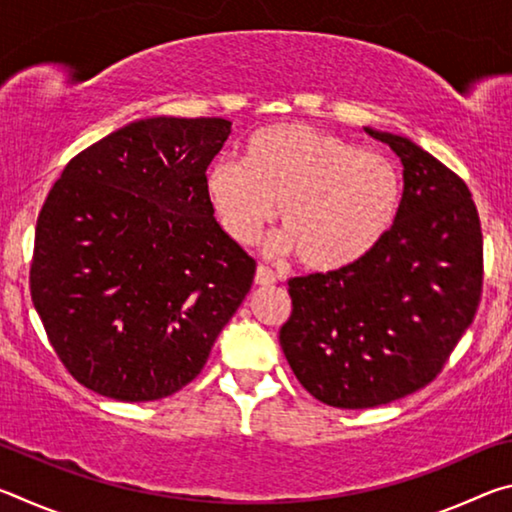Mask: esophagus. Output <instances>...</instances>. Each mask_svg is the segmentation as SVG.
<instances>
[{
	"label": "esophagus",
	"mask_w": 512,
	"mask_h": 512,
	"mask_svg": "<svg viewBox=\"0 0 512 512\" xmlns=\"http://www.w3.org/2000/svg\"><path fill=\"white\" fill-rule=\"evenodd\" d=\"M277 282L275 273L271 271L268 266H257L255 271V284H259V287H273V284Z\"/></svg>",
	"instance_id": "obj_1"
}]
</instances>
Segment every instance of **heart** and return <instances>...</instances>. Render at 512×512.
I'll list each match as a JSON object with an SVG mask.
<instances>
[{
  "instance_id": "1",
  "label": "heart",
  "mask_w": 512,
  "mask_h": 512,
  "mask_svg": "<svg viewBox=\"0 0 512 512\" xmlns=\"http://www.w3.org/2000/svg\"><path fill=\"white\" fill-rule=\"evenodd\" d=\"M205 194L237 244H250L280 205L287 232L273 248L296 250L311 271H341L391 232L402 178L386 155L314 126L282 124L250 137L244 160L216 158L205 173Z\"/></svg>"
}]
</instances>
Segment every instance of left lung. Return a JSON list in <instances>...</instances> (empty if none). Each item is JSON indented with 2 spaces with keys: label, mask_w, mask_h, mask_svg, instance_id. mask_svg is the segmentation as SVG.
<instances>
[{
  "label": "left lung",
  "mask_w": 512,
  "mask_h": 512,
  "mask_svg": "<svg viewBox=\"0 0 512 512\" xmlns=\"http://www.w3.org/2000/svg\"><path fill=\"white\" fill-rule=\"evenodd\" d=\"M404 167L400 212L384 241L341 271L289 280L280 345L323 404L372 409L420 391L472 325L483 237L472 194L409 137L366 128Z\"/></svg>",
  "instance_id": "obj_1"
}]
</instances>
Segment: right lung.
Segmentation results:
<instances>
[{"mask_svg": "<svg viewBox=\"0 0 512 512\" xmlns=\"http://www.w3.org/2000/svg\"><path fill=\"white\" fill-rule=\"evenodd\" d=\"M221 117L133 121L69 160L36 225L31 300L72 377L119 402L203 370L255 277L214 219L205 171Z\"/></svg>", "mask_w": 512, "mask_h": 512, "instance_id": "add662e5", "label": "right lung"}]
</instances>
